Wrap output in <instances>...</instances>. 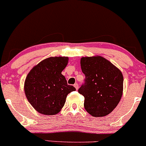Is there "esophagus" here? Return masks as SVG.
Masks as SVG:
<instances>
[{
	"label": "esophagus",
	"instance_id": "1",
	"mask_svg": "<svg viewBox=\"0 0 146 146\" xmlns=\"http://www.w3.org/2000/svg\"><path fill=\"white\" fill-rule=\"evenodd\" d=\"M74 88H76V90H78V88H79V85H78V84H75L74 85Z\"/></svg>",
	"mask_w": 146,
	"mask_h": 146
}]
</instances>
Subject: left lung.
Segmentation results:
<instances>
[{"instance_id": "obj_1", "label": "left lung", "mask_w": 146, "mask_h": 146, "mask_svg": "<svg viewBox=\"0 0 146 146\" xmlns=\"http://www.w3.org/2000/svg\"><path fill=\"white\" fill-rule=\"evenodd\" d=\"M80 62L86 83L79 92L84 97L86 111L94 117L107 115L116 107L123 95V74L102 56L82 57Z\"/></svg>"}]
</instances>
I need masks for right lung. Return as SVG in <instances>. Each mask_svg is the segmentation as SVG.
I'll use <instances>...</instances> for the list:
<instances>
[{"label":"right lung","mask_w":146,"mask_h":146,"mask_svg":"<svg viewBox=\"0 0 146 146\" xmlns=\"http://www.w3.org/2000/svg\"><path fill=\"white\" fill-rule=\"evenodd\" d=\"M68 57L56 56L42 60L31 69L24 82V92L30 104L44 115L58 113L70 92L76 90L61 74Z\"/></svg>","instance_id":"1"}]
</instances>
